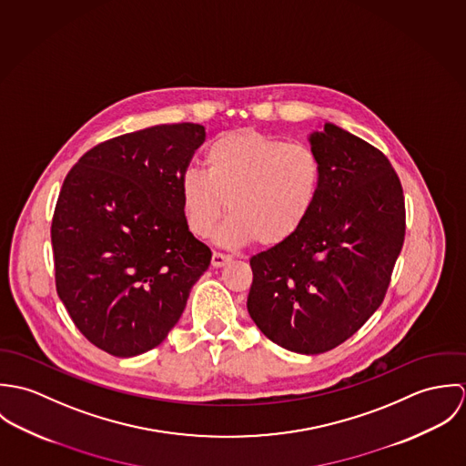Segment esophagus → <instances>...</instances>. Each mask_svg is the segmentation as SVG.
Masks as SVG:
<instances>
[{"label": "esophagus", "instance_id": "obj_1", "mask_svg": "<svg viewBox=\"0 0 466 466\" xmlns=\"http://www.w3.org/2000/svg\"><path fill=\"white\" fill-rule=\"evenodd\" d=\"M228 262H231V257H229V255H224V253H217V251H213V255H211V266L222 267L226 266Z\"/></svg>", "mask_w": 466, "mask_h": 466}]
</instances>
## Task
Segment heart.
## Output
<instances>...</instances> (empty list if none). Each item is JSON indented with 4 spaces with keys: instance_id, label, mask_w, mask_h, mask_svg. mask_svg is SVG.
<instances>
[{
    "instance_id": "b5f03b06",
    "label": "heart",
    "mask_w": 466,
    "mask_h": 466,
    "mask_svg": "<svg viewBox=\"0 0 466 466\" xmlns=\"http://www.w3.org/2000/svg\"><path fill=\"white\" fill-rule=\"evenodd\" d=\"M319 188L321 163L310 147L242 129L209 143L204 172H185L181 199L198 237H208L226 209L218 242L274 248L301 229Z\"/></svg>"
}]
</instances>
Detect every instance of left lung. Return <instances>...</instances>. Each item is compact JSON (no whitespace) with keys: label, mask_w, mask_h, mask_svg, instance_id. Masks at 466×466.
Returning <instances> with one entry per match:
<instances>
[{"label":"left lung","mask_w":466,"mask_h":466,"mask_svg":"<svg viewBox=\"0 0 466 466\" xmlns=\"http://www.w3.org/2000/svg\"><path fill=\"white\" fill-rule=\"evenodd\" d=\"M321 188L301 229L251 258L248 312L278 346L318 355L380 307L405 235L399 176L373 145L333 124L309 136Z\"/></svg>","instance_id":"8db88e82"}]
</instances>
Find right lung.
Returning a JSON list of instances; mask_svg holds the SVG:
<instances>
[{"label":"right lung","instance_id":"add662e5","mask_svg":"<svg viewBox=\"0 0 466 466\" xmlns=\"http://www.w3.org/2000/svg\"><path fill=\"white\" fill-rule=\"evenodd\" d=\"M204 137L199 124L124 134L86 152L63 183L52 220L57 294L82 335L115 357L161 344L209 267L181 199Z\"/></svg>","mask_w":466,"mask_h":466}]
</instances>
